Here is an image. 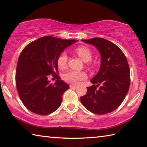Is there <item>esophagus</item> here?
Listing matches in <instances>:
<instances>
[{
  "label": "esophagus",
  "instance_id": "obj_1",
  "mask_svg": "<svg viewBox=\"0 0 147 147\" xmlns=\"http://www.w3.org/2000/svg\"><path fill=\"white\" fill-rule=\"evenodd\" d=\"M69 87H70V88H72V89H76L77 87L76 85H69Z\"/></svg>",
  "mask_w": 147,
  "mask_h": 147
}]
</instances>
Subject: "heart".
<instances>
[{
    "label": "heart",
    "instance_id": "b5f03b06",
    "mask_svg": "<svg viewBox=\"0 0 147 147\" xmlns=\"http://www.w3.org/2000/svg\"><path fill=\"white\" fill-rule=\"evenodd\" d=\"M76 52L82 60L87 62L91 60L92 52L86 47H79L76 49ZM67 55L66 53L63 52L59 55L57 59V64L60 69H64L67 67ZM87 78V74L83 71L69 70L63 75L64 80L73 84H78L83 80Z\"/></svg>",
    "mask_w": 147,
    "mask_h": 147
}]
</instances>
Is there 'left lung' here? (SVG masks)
Returning <instances> with one entry per match:
<instances>
[{
	"label": "left lung",
	"mask_w": 147,
	"mask_h": 147,
	"mask_svg": "<svg viewBox=\"0 0 147 147\" xmlns=\"http://www.w3.org/2000/svg\"><path fill=\"white\" fill-rule=\"evenodd\" d=\"M82 41L96 47L101 65L98 73L90 80L93 85L87 87V94L80 98L81 102L91 113H110L121 105L129 91L130 78L127 58L116 45L106 39L94 38ZM100 84L99 89L96 90Z\"/></svg>",
	"instance_id": "1"
}]
</instances>
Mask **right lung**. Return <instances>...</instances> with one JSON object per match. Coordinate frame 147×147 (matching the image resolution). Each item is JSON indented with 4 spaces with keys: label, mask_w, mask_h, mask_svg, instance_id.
<instances>
[{
    "label": "right lung",
    "mask_w": 147,
    "mask_h": 147,
    "mask_svg": "<svg viewBox=\"0 0 147 147\" xmlns=\"http://www.w3.org/2000/svg\"><path fill=\"white\" fill-rule=\"evenodd\" d=\"M75 40L43 36L31 42L18 58L15 81L21 101L28 110L39 115H47L60 106L62 95L69 85L57 74V59L65 48ZM53 74L55 84L48 80Z\"/></svg>",
    "instance_id": "obj_1"
}]
</instances>
